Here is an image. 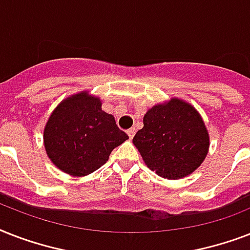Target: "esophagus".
<instances>
[{
    "mask_svg": "<svg viewBox=\"0 0 250 250\" xmlns=\"http://www.w3.org/2000/svg\"><path fill=\"white\" fill-rule=\"evenodd\" d=\"M135 133H136L135 128H129L128 131H127V135H128V136H129V139H132V137L135 136Z\"/></svg>",
    "mask_w": 250,
    "mask_h": 250,
    "instance_id": "esophagus-1",
    "label": "esophagus"
}]
</instances>
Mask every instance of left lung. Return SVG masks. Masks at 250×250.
I'll use <instances>...</instances> for the list:
<instances>
[{
	"label": "left lung",
	"instance_id": "left-lung-1",
	"mask_svg": "<svg viewBox=\"0 0 250 250\" xmlns=\"http://www.w3.org/2000/svg\"><path fill=\"white\" fill-rule=\"evenodd\" d=\"M144 127L133 137L145 165L165 179L192 174L209 150V133L201 115L188 102L171 98L144 115Z\"/></svg>",
	"mask_w": 250,
	"mask_h": 250
}]
</instances>
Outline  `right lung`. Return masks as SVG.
Segmentation results:
<instances>
[{
    "mask_svg": "<svg viewBox=\"0 0 250 250\" xmlns=\"http://www.w3.org/2000/svg\"><path fill=\"white\" fill-rule=\"evenodd\" d=\"M101 105L100 98L84 90L63 100L49 117L44 128L45 150L66 174L85 176L93 172L128 139Z\"/></svg>",
    "mask_w": 250,
    "mask_h": 250,
    "instance_id": "add662e5",
    "label": "right lung"
}]
</instances>
